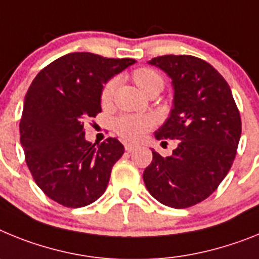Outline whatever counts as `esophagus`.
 Wrapping results in <instances>:
<instances>
[{
    "label": "esophagus",
    "mask_w": 259,
    "mask_h": 259,
    "mask_svg": "<svg viewBox=\"0 0 259 259\" xmlns=\"http://www.w3.org/2000/svg\"><path fill=\"white\" fill-rule=\"evenodd\" d=\"M137 147H138V145H134V143H125V150L129 152L134 151Z\"/></svg>",
    "instance_id": "esophagus-1"
}]
</instances>
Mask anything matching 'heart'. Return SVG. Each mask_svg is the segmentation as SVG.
Returning <instances> with one entry per match:
<instances>
[{
    "label": "heart",
    "mask_w": 259,
    "mask_h": 259,
    "mask_svg": "<svg viewBox=\"0 0 259 259\" xmlns=\"http://www.w3.org/2000/svg\"><path fill=\"white\" fill-rule=\"evenodd\" d=\"M132 78L143 94L151 89H157L161 91L164 86V80L160 74L150 67H139L133 71ZM117 83H118V79L112 78L103 86L102 94H100V102L103 105H108L112 102ZM151 126L152 120L150 117L138 116V114H122L117 117L113 122L114 132L127 141H137L142 138Z\"/></svg>",
    "instance_id": "1"
}]
</instances>
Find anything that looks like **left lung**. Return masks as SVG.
Returning a JSON list of instances; mask_svg holds the SVG:
<instances>
[{
  "label": "left lung",
  "mask_w": 259,
  "mask_h": 259,
  "mask_svg": "<svg viewBox=\"0 0 259 259\" xmlns=\"http://www.w3.org/2000/svg\"><path fill=\"white\" fill-rule=\"evenodd\" d=\"M150 64L172 78L173 109L156 139H179L170 156L152 151L143 172L150 194L173 208H188L210 197L235 160L241 117L228 83L201 58L165 55Z\"/></svg>",
  "instance_id": "obj_1"
}]
</instances>
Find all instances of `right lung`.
<instances>
[{
	"mask_svg": "<svg viewBox=\"0 0 259 259\" xmlns=\"http://www.w3.org/2000/svg\"><path fill=\"white\" fill-rule=\"evenodd\" d=\"M134 62L69 53L40 70L27 91L19 122L27 167L44 194L65 207H84L102 197L125 151L116 138L87 142L83 125L102 112L103 83Z\"/></svg>",
	"mask_w": 259,
	"mask_h": 259,
	"instance_id": "obj_1",
	"label": "right lung"
}]
</instances>
